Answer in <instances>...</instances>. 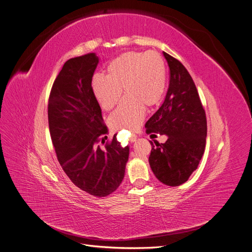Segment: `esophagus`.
Wrapping results in <instances>:
<instances>
[{"instance_id": "34e87169", "label": "esophagus", "mask_w": 252, "mask_h": 252, "mask_svg": "<svg viewBox=\"0 0 252 252\" xmlns=\"http://www.w3.org/2000/svg\"><path fill=\"white\" fill-rule=\"evenodd\" d=\"M136 139H138V136H136V134H132L130 136V143H134L136 141Z\"/></svg>"}]
</instances>
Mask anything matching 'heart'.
<instances>
[{"label": "heart", "mask_w": 252, "mask_h": 252, "mask_svg": "<svg viewBox=\"0 0 252 252\" xmlns=\"http://www.w3.org/2000/svg\"><path fill=\"white\" fill-rule=\"evenodd\" d=\"M107 76L91 78L93 94L102 108L108 110L126 94L110 116L114 128L134 130L146 116V105L154 106L163 98L167 83L164 59L155 51L126 52L109 62Z\"/></svg>", "instance_id": "obj_1"}]
</instances>
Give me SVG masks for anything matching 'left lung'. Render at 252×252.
<instances>
[{
    "mask_svg": "<svg viewBox=\"0 0 252 252\" xmlns=\"http://www.w3.org/2000/svg\"><path fill=\"white\" fill-rule=\"evenodd\" d=\"M169 68L170 83L166 98L146 123L148 133L166 134L164 144L150 141L149 163L163 184L176 187L188 181L198 168L205 151L207 121L195 83L180 61L163 52Z\"/></svg>",
    "mask_w": 252,
    "mask_h": 252,
    "instance_id": "1",
    "label": "left lung"
}]
</instances>
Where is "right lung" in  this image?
Wrapping results in <instances>:
<instances>
[{
  "instance_id": "add662e5",
  "label": "right lung",
  "mask_w": 252,
  "mask_h": 252,
  "mask_svg": "<svg viewBox=\"0 0 252 252\" xmlns=\"http://www.w3.org/2000/svg\"><path fill=\"white\" fill-rule=\"evenodd\" d=\"M99 62L94 53L67 60L56 77L48 103V123L59 164L75 186L95 196L116 191L125 177L129 149L108 131L90 82Z\"/></svg>"
}]
</instances>
